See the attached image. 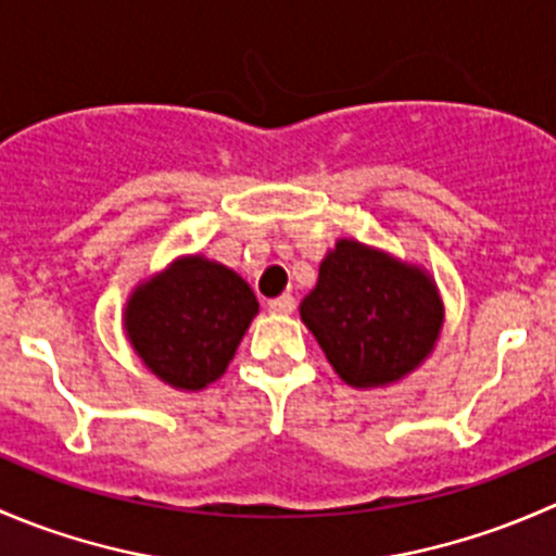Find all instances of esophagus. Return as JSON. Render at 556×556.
<instances>
[{
    "instance_id": "esophagus-1",
    "label": "esophagus",
    "mask_w": 556,
    "mask_h": 556,
    "mask_svg": "<svg viewBox=\"0 0 556 556\" xmlns=\"http://www.w3.org/2000/svg\"><path fill=\"white\" fill-rule=\"evenodd\" d=\"M268 309H271L274 314H293L295 299L293 295H279V299L268 301Z\"/></svg>"
}]
</instances>
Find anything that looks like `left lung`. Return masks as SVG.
<instances>
[{
    "label": "left lung",
    "mask_w": 556,
    "mask_h": 556,
    "mask_svg": "<svg viewBox=\"0 0 556 556\" xmlns=\"http://www.w3.org/2000/svg\"><path fill=\"white\" fill-rule=\"evenodd\" d=\"M301 319L346 384L384 387L433 352L444 304L419 266L339 239L319 263L314 290L301 301Z\"/></svg>",
    "instance_id": "left-lung-1"
}]
</instances>
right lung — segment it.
<instances>
[{
	"instance_id": "1",
	"label": "right lung",
	"mask_w": 556,
	"mask_h": 556,
	"mask_svg": "<svg viewBox=\"0 0 556 556\" xmlns=\"http://www.w3.org/2000/svg\"><path fill=\"white\" fill-rule=\"evenodd\" d=\"M255 314V293L237 271L190 255L134 290L123 328L161 382L204 390L226 374Z\"/></svg>"
}]
</instances>
